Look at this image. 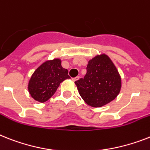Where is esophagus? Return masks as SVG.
Listing matches in <instances>:
<instances>
[{
    "label": "esophagus",
    "mask_w": 150,
    "mask_h": 150,
    "mask_svg": "<svg viewBox=\"0 0 150 150\" xmlns=\"http://www.w3.org/2000/svg\"><path fill=\"white\" fill-rule=\"evenodd\" d=\"M79 78H80V76H76V77L72 78V80H73V81H76L77 80H79Z\"/></svg>",
    "instance_id": "1"
}]
</instances>
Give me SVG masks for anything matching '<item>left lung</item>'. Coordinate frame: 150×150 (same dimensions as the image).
I'll use <instances>...</instances> for the list:
<instances>
[{
	"mask_svg": "<svg viewBox=\"0 0 150 150\" xmlns=\"http://www.w3.org/2000/svg\"><path fill=\"white\" fill-rule=\"evenodd\" d=\"M83 100L93 107H101L114 100L120 92L121 77L106 54L89 60L86 74L75 82Z\"/></svg>",
	"mask_w": 150,
	"mask_h": 150,
	"instance_id": "obj_1",
	"label": "left lung"
}]
</instances>
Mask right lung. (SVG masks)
<instances>
[{"label": "right lung", "mask_w": 150, "mask_h": 150, "mask_svg": "<svg viewBox=\"0 0 150 150\" xmlns=\"http://www.w3.org/2000/svg\"><path fill=\"white\" fill-rule=\"evenodd\" d=\"M70 78L68 70L62 67L60 59L47 60L32 74L28 91L33 100L44 103L55 93L60 83Z\"/></svg>", "instance_id": "1"}]
</instances>
